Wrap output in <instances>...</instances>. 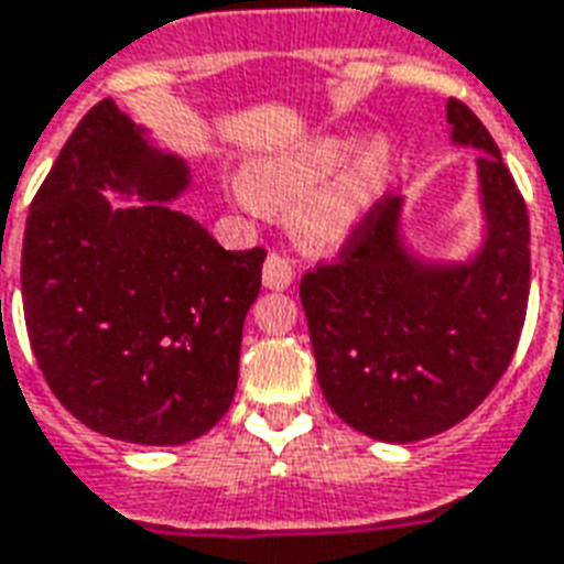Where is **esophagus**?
I'll return each instance as SVG.
<instances>
[{
  "label": "esophagus",
  "mask_w": 564,
  "mask_h": 564,
  "mask_svg": "<svg viewBox=\"0 0 564 564\" xmlns=\"http://www.w3.org/2000/svg\"><path fill=\"white\" fill-rule=\"evenodd\" d=\"M295 278L293 262L286 260L283 253H269V260L262 265V283L269 286V290H286Z\"/></svg>",
  "instance_id": "esophagus-1"
}]
</instances>
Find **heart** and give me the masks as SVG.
<instances>
[{"instance_id": "b5f03b06", "label": "heart", "mask_w": 564, "mask_h": 564, "mask_svg": "<svg viewBox=\"0 0 564 564\" xmlns=\"http://www.w3.org/2000/svg\"><path fill=\"white\" fill-rule=\"evenodd\" d=\"M388 173L391 149L386 140H367L356 149L352 137H319L253 166L245 191L265 212H290L302 203L295 218L299 239L311 248H332L377 203Z\"/></svg>"}]
</instances>
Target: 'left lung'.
<instances>
[{
	"instance_id": "obj_1",
	"label": "left lung",
	"mask_w": 564,
	"mask_h": 564,
	"mask_svg": "<svg viewBox=\"0 0 564 564\" xmlns=\"http://www.w3.org/2000/svg\"><path fill=\"white\" fill-rule=\"evenodd\" d=\"M457 145L481 149L487 241L466 265L400 245V199L367 208L335 262L304 271V316L328 406L365 436L427 440L463 421L514 358L529 302V215L481 119L448 101Z\"/></svg>"
}]
</instances>
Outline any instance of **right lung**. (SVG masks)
Returning a JSON list of instances; mask_svg holds the SVG:
<instances>
[{
  "label": "right lung",
  "mask_w": 564,
  "mask_h": 564,
  "mask_svg": "<svg viewBox=\"0 0 564 564\" xmlns=\"http://www.w3.org/2000/svg\"><path fill=\"white\" fill-rule=\"evenodd\" d=\"M187 166L104 98L37 187L23 232V314L59 403L95 433L182 445L227 415L265 250H224L170 206ZM144 206L110 209L102 187Z\"/></svg>",
  "instance_id": "add662e5"
}]
</instances>
